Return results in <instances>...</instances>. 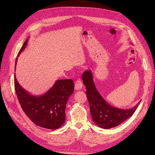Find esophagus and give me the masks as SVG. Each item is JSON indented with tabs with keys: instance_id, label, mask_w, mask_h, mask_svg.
Instances as JSON below:
<instances>
[{
	"instance_id": "34e87169",
	"label": "esophagus",
	"mask_w": 155,
	"mask_h": 155,
	"mask_svg": "<svg viewBox=\"0 0 155 155\" xmlns=\"http://www.w3.org/2000/svg\"><path fill=\"white\" fill-rule=\"evenodd\" d=\"M82 86H83V83L80 80H77L75 83V90L78 91L81 90L82 88Z\"/></svg>"
}]
</instances>
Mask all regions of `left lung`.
I'll list each match as a JSON object with an SVG mask.
<instances>
[{
	"instance_id": "1",
	"label": "left lung",
	"mask_w": 155,
	"mask_h": 155,
	"mask_svg": "<svg viewBox=\"0 0 155 155\" xmlns=\"http://www.w3.org/2000/svg\"><path fill=\"white\" fill-rule=\"evenodd\" d=\"M81 78L86 86V94L93 121L101 128L107 129L120 125L133 115L141 101L129 109L116 108L110 105L97 91L91 71H85Z\"/></svg>"
}]
</instances>
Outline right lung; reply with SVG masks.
Returning <instances> with one entry per match:
<instances>
[{"label": "right lung", "instance_id": "add662e5", "mask_svg": "<svg viewBox=\"0 0 155 155\" xmlns=\"http://www.w3.org/2000/svg\"><path fill=\"white\" fill-rule=\"evenodd\" d=\"M28 41L29 38L18 54L15 71L18 57L26 48ZM15 87L21 108L36 125L46 129H56L64 123L66 104L74 91L72 80H58L46 93L35 96L27 91L19 84L15 74Z\"/></svg>", "mask_w": 155, "mask_h": 155}]
</instances>
